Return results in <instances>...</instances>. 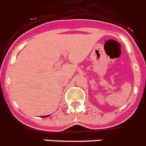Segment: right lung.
I'll use <instances>...</instances> for the list:
<instances>
[{
  "mask_svg": "<svg viewBox=\"0 0 146 146\" xmlns=\"http://www.w3.org/2000/svg\"><path fill=\"white\" fill-rule=\"evenodd\" d=\"M46 117H47V116H46Z\"/></svg>",
  "mask_w": 146,
  "mask_h": 146,
  "instance_id": "1",
  "label": "right lung"
}]
</instances>
